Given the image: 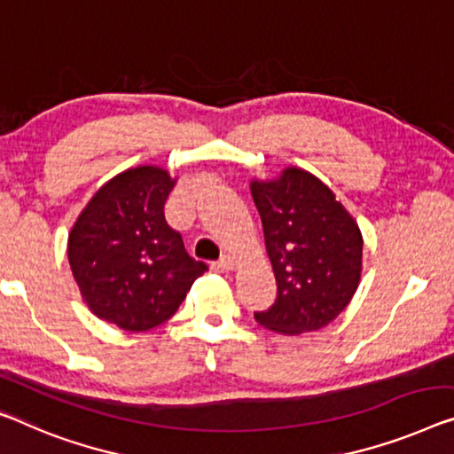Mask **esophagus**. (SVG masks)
<instances>
[{
	"instance_id": "obj_1",
	"label": "esophagus",
	"mask_w": 454,
	"mask_h": 454,
	"mask_svg": "<svg viewBox=\"0 0 454 454\" xmlns=\"http://www.w3.org/2000/svg\"><path fill=\"white\" fill-rule=\"evenodd\" d=\"M234 265H236L234 256L224 254V256H222L220 261H215V262H214L212 269H214V270H218V273H228V270H232V269H234Z\"/></svg>"
}]
</instances>
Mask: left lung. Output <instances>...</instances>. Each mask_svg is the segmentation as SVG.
<instances>
[{
  "instance_id": "obj_1",
  "label": "left lung",
  "mask_w": 454,
  "mask_h": 454,
  "mask_svg": "<svg viewBox=\"0 0 454 454\" xmlns=\"http://www.w3.org/2000/svg\"><path fill=\"white\" fill-rule=\"evenodd\" d=\"M277 300L256 312L261 326L295 336L328 326L361 281L363 234L333 189L306 168L287 167L273 179L250 181Z\"/></svg>"
}]
</instances>
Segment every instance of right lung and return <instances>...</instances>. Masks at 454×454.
Segmentation results:
<instances>
[{
  "mask_svg": "<svg viewBox=\"0 0 454 454\" xmlns=\"http://www.w3.org/2000/svg\"><path fill=\"white\" fill-rule=\"evenodd\" d=\"M175 184L157 165L126 168L98 189L73 224L69 265L99 320L130 333L159 326L207 270L165 220Z\"/></svg>",
  "mask_w": 454,
  "mask_h": 454,
  "instance_id": "add662e5",
  "label": "right lung"
}]
</instances>
